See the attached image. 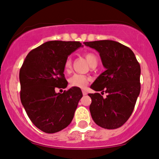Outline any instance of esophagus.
Returning a JSON list of instances; mask_svg holds the SVG:
<instances>
[{
    "mask_svg": "<svg viewBox=\"0 0 159 159\" xmlns=\"http://www.w3.org/2000/svg\"><path fill=\"white\" fill-rule=\"evenodd\" d=\"M82 93H83V95H84V96H86V95H87V91H86V90H82Z\"/></svg>",
    "mask_w": 159,
    "mask_h": 159,
    "instance_id": "obj_1",
    "label": "esophagus"
}]
</instances>
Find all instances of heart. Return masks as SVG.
I'll return each mask as SVG.
<instances>
[{"label":"heart","instance_id":"heart-1","mask_svg":"<svg viewBox=\"0 0 159 159\" xmlns=\"http://www.w3.org/2000/svg\"><path fill=\"white\" fill-rule=\"evenodd\" d=\"M84 56L90 66H92L94 63H97V57L93 53L87 52L84 54ZM63 68H64V71L66 73L70 72L71 69H72V60H71L70 57H67L66 59ZM69 82H70V84L72 87H79V88H85L89 82V78L84 75L75 74L70 78Z\"/></svg>","mask_w":159,"mask_h":159}]
</instances>
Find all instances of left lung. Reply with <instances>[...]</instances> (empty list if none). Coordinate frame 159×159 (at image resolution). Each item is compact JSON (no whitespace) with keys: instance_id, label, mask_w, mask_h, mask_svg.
<instances>
[{"instance_id":"obj_1","label":"left lung","mask_w":159,"mask_h":159,"mask_svg":"<svg viewBox=\"0 0 159 159\" xmlns=\"http://www.w3.org/2000/svg\"><path fill=\"white\" fill-rule=\"evenodd\" d=\"M86 46L99 53L105 71L91 88L107 93H89L90 111L93 121L107 129H117L129 120L140 94V66L130 48L113 40L86 42Z\"/></svg>"}]
</instances>
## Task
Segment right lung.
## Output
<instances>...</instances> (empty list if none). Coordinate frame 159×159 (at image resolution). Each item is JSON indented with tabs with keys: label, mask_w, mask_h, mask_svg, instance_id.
I'll return each instance as SVG.
<instances>
[{
	"label": "right lung",
	"mask_w": 159,
	"mask_h": 159,
	"mask_svg": "<svg viewBox=\"0 0 159 159\" xmlns=\"http://www.w3.org/2000/svg\"><path fill=\"white\" fill-rule=\"evenodd\" d=\"M82 46L79 42H46L29 52L20 69L21 104L32 123L45 133L68 126L83 96L76 87L55 92L68 84L63 74L66 59Z\"/></svg>",
	"instance_id": "1"
}]
</instances>
